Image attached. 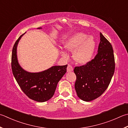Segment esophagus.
I'll use <instances>...</instances> for the list:
<instances>
[{
    "instance_id": "34e87169",
    "label": "esophagus",
    "mask_w": 128,
    "mask_h": 128,
    "mask_svg": "<svg viewBox=\"0 0 128 128\" xmlns=\"http://www.w3.org/2000/svg\"><path fill=\"white\" fill-rule=\"evenodd\" d=\"M73 70H74L73 67H72V66H71L70 64H68V66H67V71L69 72L73 71Z\"/></svg>"
}]
</instances>
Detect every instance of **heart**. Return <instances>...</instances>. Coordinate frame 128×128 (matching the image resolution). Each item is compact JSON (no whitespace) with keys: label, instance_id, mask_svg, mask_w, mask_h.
I'll return each instance as SVG.
<instances>
[{"label":"heart","instance_id":"heart-1","mask_svg":"<svg viewBox=\"0 0 128 128\" xmlns=\"http://www.w3.org/2000/svg\"><path fill=\"white\" fill-rule=\"evenodd\" d=\"M96 47V42L92 36L85 33L78 32L69 38L64 44V48L69 51H73V57L80 64H86L90 61L93 56ZM63 56L66 54L61 52Z\"/></svg>","mask_w":128,"mask_h":128}]
</instances>
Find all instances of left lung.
<instances>
[{
  "instance_id": "8db88e82",
  "label": "left lung",
  "mask_w": 128,
  "mask_h": 128,
  "mask_svg": "<svg viewBox=\"0 0 128 128\" xmlns=\"http://www.w3.org/2000/svg\"><path fill=\"white\" fill-rule=\"evenodd\" d=\"M98 54L86 65L75 67L74 84L77 95L82 100L90 102L106 90L115 71L114 51L112 44L102 33Z\"/></svg>"
}]
</instances>
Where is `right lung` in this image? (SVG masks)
<instances>
[{
    "mask_svg": "<svg viewBox=\"0 0 128 128\" xmlns=\"http://www.w3.org/2000/svg\"><path fill=\"white\" fill-rule=\"evenodd\" d=\"M25 33L19 37L13 46L12 55V72L22 90L29 98L37 102H45L54 96L57 84L66 74L67 64L54 66L39 72L24 70L18 62L17 46Z\"/></svg>",
    "mask_w": 128,
    "mask_h": 128,
    "instance_id": "add662e5",
    "label": "right lung"
}]
</instances>
